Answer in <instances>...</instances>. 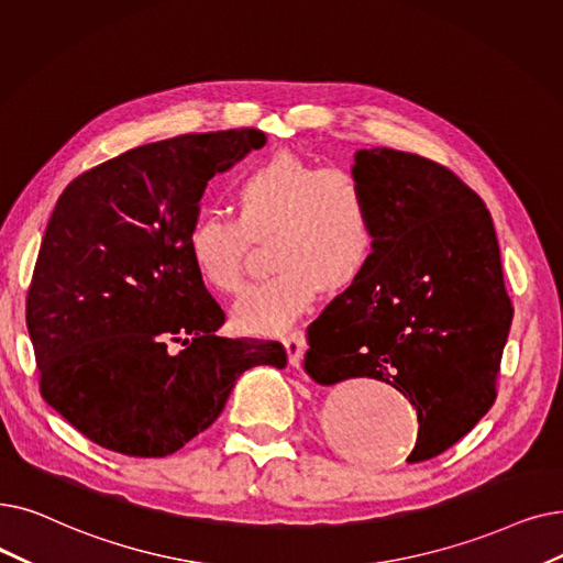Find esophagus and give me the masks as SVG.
Masks as SVG:
<instances>
[{"mask_svg":"<svg viewBox=\"0 0 563 563\" xmlns=\"http://www.w3.org/2000/svg\"><path fill=\"white\" fill-rule=\"evenodd\" d=\"M283 345L287 350V356H289V363L297 365L301 363V356H303V350H306V335L301 329H295L289 331L287 335H283Z\"/></svg>","mask_w":563,"mask_h":563,"instance_id":"1","label":"esophagus"}]
</instances>
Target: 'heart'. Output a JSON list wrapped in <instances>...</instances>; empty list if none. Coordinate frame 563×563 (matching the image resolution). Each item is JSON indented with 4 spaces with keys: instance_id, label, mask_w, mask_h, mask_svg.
<instances>
[{
    "instance_id": "b5f03b06",
    "label": "heart",
    "mask_w": 563,
    "mask_h": 563,
    "mask_svg": "<svg viewBox=\"0 0 563 563\" xmlns=\"http://www.w3.org/2000/svg\"><path fill=\"white\" fill-rule=\"evenodd\" d=\"M236 218L202 213L186 251L198 276L218 291L243 283L251 239L268 236L276 272L251 287L234 308L241 329L283 331L314 301L322 285H350L371 262L375 225L368 195L347 167L278 152L249 165L234 181Z\"/></svg>"
}]
</instances>
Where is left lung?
<instances>
[{"instance_id":"8db88e82","label":"left lung","mask_w":563,"mask_h":563,"mask_svg":"<svg viewBox=\"0 0 563 563\" xmlns=\"http://www.w3.org/2000/svg\"><path fill=\"white\" fill-rule=\"evenodd\" d=\"M375 251L308 327L303 368L317 384L373 377L417 407L407 462L451 449L493 407L512 306L490 211L449 167L361 150Z\"/></svg>"}]
</instances>
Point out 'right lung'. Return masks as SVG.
Listing matches in <instances>:
<instances>
[{"label":"right lung","instance_id":"obj_1","mask_svg":"<svg viewBox=\"0 0 563 563\" xmlns=\"http://www.w3.org/2000/svg\"><path fill=\"white\" fill-rule=\"evenodd\" d=\"M264 142L232 129L142 144L59 195L27 329L41 396L93 444L165 457L221 417L249 368L287 365L276 340L216 335L225 312L186 251L207 181Z\"/></svg>","mask_w":563,"mask_h":563}]
</instances>
